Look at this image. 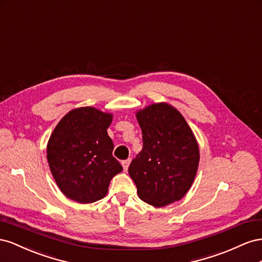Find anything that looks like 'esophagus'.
<instances>
[{"label": "esophagus", "mask_w": 262, "mask_h": 262, "mask_svg": "<svg viewBox=\"0 0 262 262\" xmlns=\"http://www.w3.org/2000/svg\"><path fill=\"white\" fill-rule=\"evenodd\" d=\"M129 162H130V159H127V160H123V161H122V166H123L124 171H127V169H128Z\"/></svg>", "instance_id": "34e87169"}]
</instances>
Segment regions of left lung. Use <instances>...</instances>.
Masks as SVG:
<instances>
[{"instance_id":"8db88e82","label":"left lung","mask_w":262,"mask_h":262,"mask_svg":"<svg viewBox=\"0 0 262 262\" xmlns=\"http://www.w3.org/2000/svg\"><path fill=\"white\" fill-rule=\"evenodd\" d=\"M143 149L128 173L140 200L162 207L181 200L195 178L200 151L196 139L180 112L166 103L152 104L136 114Z\"/></svg>"}]
</instances>
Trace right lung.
Here are the masks:
<instances>
[{"instance_id":"add662e5","label":"right lung","mask_w":262,"mask_h":262,"mask_svg":"<svg viewBox=\"0 0 262 262\" xmlns=\"http://www.w3.org/2000/svg\"><path fill=\"white\" fill-rule=\"evenodd\" d=\"M112 115L94 107L70 111L52 132L47 145L49 168L59 189L79 203L106 195L115 174L123 170L114 158L107 135Z\"/></svg>"}]
</instances>
